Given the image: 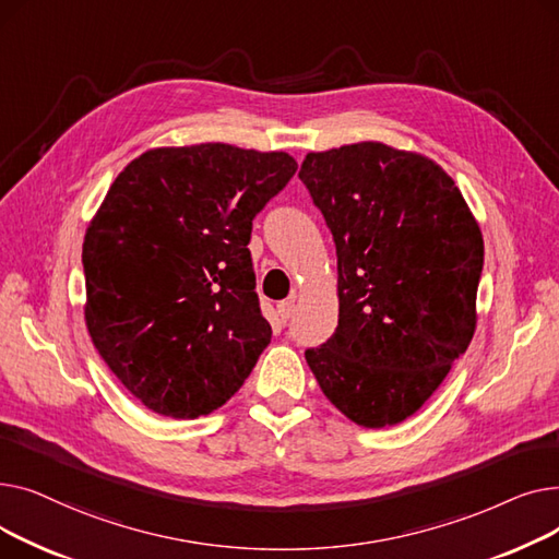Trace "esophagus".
Wrapping results in <instances>:
<instances>
[{
	"label": "esophagus",
	"mask_w": 559,
	"mask_h": 559,
	"mask_svg": "<svg viewBox=\"0 0 559 559\" xmlns=\"http://www.w3.org/2000/svg\"><path fill=\"white\" fill-rule=\"evenodd\" d=\"M276 312H278L283 324H287V321L292 319V314H295V301H281V304L276 306Z\"/></svg>",
	"instance_id": "obj_1"
}]
</instances>
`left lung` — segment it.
I'll return each mask as SVG.
<instances>
[{"mask_svg": "<svg viewBox=\"0 0 559 559\" xmlns=\"http://www.w3.org/2000/svg\"><path fill=\"white\" fill-rule=\"evenodd\" d=\"M299 179L333 233L340 297L337 329L306 350L308 367L344 417L396 426L474 337L480 226L442 167L383 142L312 152Z\"/></svg>", "mask_w": 559, "mask_h": 559, "instance_id": "obj_1", "label": "left lung"}]
</instances>
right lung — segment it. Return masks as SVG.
<instances>
[{
    "mask_svg": "<svg viewBox=\"0 0 559 559\" xmlns=\"http://www.w3.org/2000/svg\"><path fill=\"white\" fill-rule=\"evenodd\" d=\"M297 171L285 152L205 142L131 160L85 230V326L120 383L171 419L211 415L272 340L253 217Z\"/></svg>",
    "mask_w": 559,
    "mask_h": 559,
    "instance_id": "add662e5",
    "label": "right lung"
}]
</instances>
